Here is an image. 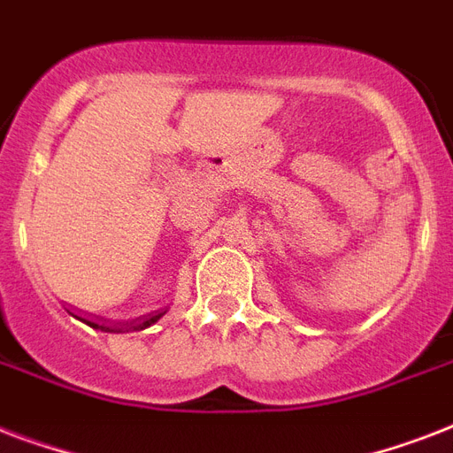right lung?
<instances>
[{"label": "right lung", "mask_w": 453, "mask_h": 453, "mask_svg": "<svg viewBox=\"0 0 453 453\" xmlns=\"http://www.w3.org/2000/svg\"><path fill=\"white\" fill-rule=\"evenodd\" d=\"M166 310H162V312H155L152 317H145V319H136V322H127V324H119V326H103V324H96V322H84L91 324V326H96V329H105V331H122V329H145V326H150V324H155L159 317L164 315Z\"/></svg>", "instance_id": "right-lung-1"}]
</instances>
